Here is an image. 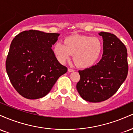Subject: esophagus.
<instances>
[{
    "label": "esophagus",
    "instance_id": "1",
    "mask_svg": "<svg viewBox=\"0 0 133 133\" xmlns=\"http://www.w3.org/2000/svg\"><path fill=\"white\" fill-rule=\"evenodd\" d=\"M74 69H70V68L68 69V72H74Z\"/></svg>",
    "mask_w": 133,
    "mask_h": 133
}]
</instances>
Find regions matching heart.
<instances>
[{"label": "heart", "instance_id": "b5f03b06", "mask_svg": "<svg viewBox=\"0 0 133 133\" xmlns=\"http://www.w3.org/2000/svg\"><path fill=\"white\" fill-rule=\"evenodd\" d=\"M103 50L101 41L97 37L73 35L58 41L53 47L55 56L61 63H65L73 55L77 67L89 68L98 61Z\"/></svg>", "mask_w": 133, "mask_h": 133}]
</instances>
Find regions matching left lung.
Returning a JSON list of instances; mask_svg holds the SVG:
<instances>
[{"mask_svg":"<svg viewBox=\"0 0 133 133\" xmlns=\"http://www.w3.org/2000/svg\"><path fill=\"white\" fill-rule=\"evenodd\" d=\"M103 39V54L95 65L79 71L81 79L76 85L79 95L91 103L111 97L126 79L128 53L124 44L113 34L99 33Z\"/></svg>","mask_w":133,"mask_h":133,"instance_id":"left-lung-1","label":"left lung"}]
</instances>
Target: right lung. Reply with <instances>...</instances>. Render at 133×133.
<instances>
[{
    "mask_svg": "<svg viewBox=\"0 0 133 133\" xmlns=\"http://www.w3.org/2000/svg\"><path fill=\"white\" fill-rule=\"evenodd\" d=\"M59 34L25 30L12 41L6 71L15 89L29 99L43 97L59 77L68 71L52 49Z\"/></svg>",
    "mask_w": 133,
    "mask_h": 133,
    "instance_id": "right-lung-1",
    "label": "right lung"
}]
</instances>
